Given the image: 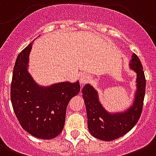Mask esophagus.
I'll use <instances>...</instances> for the list:
<instances>
[{"mask_svg": "<svg viewBox=\"0 0 156 156\" xmlns=\"http://www.w3.org/2000/svg\"><path fill=\"white\" fill-rule=\"evenodd\" d=\"M90 77L87 74H82L80 76V82L81 85H83V84L87 83L90 80Z\"/></svg>", "mask_w": 156, "mask_h": 156, "instance_id": "34e87169", "label": "esophagus"}]
</instances>
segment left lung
<instances>
[{
  "label": "left lung",
  "mask_w": 156,
  "mask_h": 156,
  "mask_svg": "<svg viewBox=\"0 0 156 156\" xmlns=\"http://www.w3.org/2000/svg\"><path fill=\"white\" fill-rule=\"evenodd\" d=\"M129 69L136 74L134 96L127 109L119 112H109L99 101L98 92L90 83L82 90L87 115V126L93 137L103 141H112L126 134L137 123L140 117L146 93V78L142 65L133 53Z\"/></svg>",
  "instance_id": "obj_1"
}]
</instances>
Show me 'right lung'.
<instances>
[{"mask_svg":"<svg viewBox=\"0 0 156 156\" xmlns=\"http://www.w3.org/2000/svg\"><path fill=\"white\" fill-rule=\"evenodd\" d=\"M33 42L17 57L10 99L14 113L25 131L38 139H51L63 130L67 105L79 93L80 86L79 80L46 87L38 84L30 73L28 65Z\"/></svg>","mask_w":156,"mask_h":156,"instance_id":"1","label":"right lung"}]
</instances>
